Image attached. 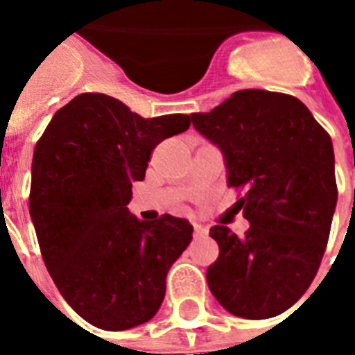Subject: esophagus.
Returning <instances> with one entry per match:
<instances>
[{"label": "esophagus", "instance_id": "34e87169", "mask_svg": "<svg viewBox=\"0 0 355 355\" xmlns=\"http://www.w3.org/2000/svg\"><path fill=\"white\" fill-rule=\"evenodd\" d=\"M193 230H195V237H200V236H206L208 234V228L199 225V223H193Z\"/></svg>", "mask_w": 355, "mask_h": 355}]
</instances>
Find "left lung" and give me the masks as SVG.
Listing matches in <instances>:
<instances>
[{"label": "left lung", "mask_w": 355, "mask_h": 355, "mask_svg": "<svg viewBox=\"0 0 355 355\" xmlns=\"http://www.w3.org/2000/svg\"><path fill=\"white\" fill-rule=\"evenodd\" d=\"M191 121L223 153L227 184L243 189L234 208L250 223L243 237L210 228L219 245L206 270L211 295L243 319L284 313L311 286L330 237L331 138L300 99L267 90L236 92Z\"/></svg>", "instance_id": "8db88e82"}]
</instances>
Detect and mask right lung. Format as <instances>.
Listing matches in <instances>:
<instances>
[{
    "instance_id": "obj_1",
    "label": "right lung",
    "mask_w": 355,
    "mask_h": 355,
    "mask_svg": "<svg viewBox=\"0 0 355 355\" xmlns=\"http://www.w3.org/2000/svg\"><path fill=\"white\" fill-rule=\"evenodd\" d=\"M188 127L186 114L141 118L119 99L80 94L36 144L29 214L42 258L64 300L97 328L153 319L167 270L191 241L188 219L139 221L127 208L153 149Z\"/></svg>"
}]
</instances>
